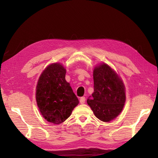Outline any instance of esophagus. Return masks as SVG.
Instances as JSON below:
<instances>
[{"label": "esophagus", "instance_id": "obj_1", "mask_svg": "<svg viewBox=\"0 0 158 158\" xmlns=\"http://www.w3.org/2000/svg\"><path fill=\"white\" fill-rule=\"evenodd\" d=\"M80 103L81 104H84L85 103V97H82V98H80Z\"/></svg>", "mask_w": 158, "mask_h": 158}]
</instances>
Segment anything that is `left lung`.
Here are the masks:
<instances>
[{
  "label": "left lung",
  "instance_id": "8db88e82",
  "mask_svg": "<svg viewBox=\"0 0 158 158\" xmlns=\"http://www.w3.org/2000/svg\"><path fill=\"white\" fill-rule=\"evenodd\" d=\"M94 92L87 103L95 116L109 122L121 114L125 102V88L123 80L110 66L105 63L93 70Z\"/></svg>",
  "mask_w": 158,
  "mask_h": 158
}]
</instances>
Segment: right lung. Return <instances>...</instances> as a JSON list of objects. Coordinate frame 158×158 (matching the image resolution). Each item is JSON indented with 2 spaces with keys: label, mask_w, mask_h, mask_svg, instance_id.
<instances>
[{
  "label": "right lung",
  "mask_w": 158,
  "mask_h": 158,
  "mask_svg": "<svg viewBox=\"0 0 158 158\" xmlns=\"http://www.w3.org/2000/svg\"><path fill=\"white\" fill-rule=\"evenodd\" d=\"M65 74L62 64H50L37 84L35 97L39 111L45 120L53 124H60L68 118L79 102L66 81Z\"/></svg>",
  "instance_id": "add662e5"
}]
</instances>
